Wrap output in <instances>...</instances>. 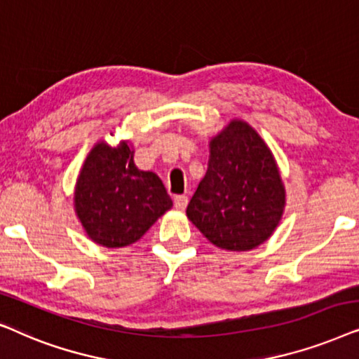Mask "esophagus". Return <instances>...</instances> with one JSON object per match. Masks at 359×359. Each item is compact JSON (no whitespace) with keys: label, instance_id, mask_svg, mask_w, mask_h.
<instances>
[{"label":"esophagus","instance_id":"34e87169","mask_svg":"<svg viewBox=\"0 0 359 359\" xmlns=\"http://www.w3.org/2000/svg\"><path fill=\"white\" fill-rule=\"evenodd\" d=\"M187 203H189V198L185 197V195H175V197H174V205H175L177 210H185Z\"/></svg>","mask_w":359,"mask_h":359}]
</instances>
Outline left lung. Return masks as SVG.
<instances>
[{
	"label": "left lung",
	"instance_id": "1",
	"mask_svg": "<svg viewBox=\"0 0 359 359\" xmlns=\"http://www.w3.org/2000/svg\"><path fill=\"white\" fill-rule=\"evenodd\" d=\"M208 146L207 174L190 200L187 218L219 250H255L272 236L285 208L274 154L243 119H231Z\"/></svg>",
	"mask_w": 359,
	"mask_h": 359
}]
</instances>
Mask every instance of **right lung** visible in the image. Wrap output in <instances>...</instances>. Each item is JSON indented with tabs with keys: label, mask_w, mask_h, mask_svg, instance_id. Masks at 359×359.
<instances>
[{
	"label": "right lung",
	"mask_w": 359,
	"mask_h": 359,
	"mask_svg": "<svg viewBox=\"0 0 359 359\" xmlns=\"http://www.w3.org/2000/svg\"><path fill=\"white\" fill-rule=\"evenodd\" d=\"M74 208L93 243L124 248L141 240L172 200L154 172L137 169L130 141H98L76 177Z\"/></svg>",
	"instance_id": "right-lung-1"
}]
</instances>
